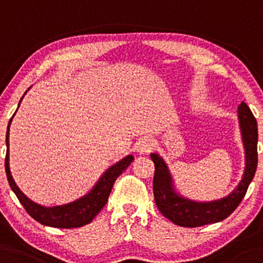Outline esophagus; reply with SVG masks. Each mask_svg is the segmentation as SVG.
<instances>
[{
    "label": "esophagus",
    "mask_w": 263,
    "mask_h": 263,
    "mask_svg": "<svg viewBox=\"0 0 263 263\" xmlns=\"http://www.w3.org/2000/svg\"><path fill=\"white\" fill-rule=\"evenodd\" d=\"M154 146H155L154 141H153L152 139H149V138H145V139H141L139 143L137 144L135 150H137L138 154L144 155V154H147V153L152 152V150L154 149Z\"/></svg>",
    "instance_id": "esophagus-1"
}]
</instances>
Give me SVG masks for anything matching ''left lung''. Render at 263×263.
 <instances>
[{
  "mask_svg": "<svg viewBox=\"0 0 263 263\" xmlns=\"http://www.w3.org/2000/svg\"><path fill=\"white\" fill-rule=\"evenodd\" d=\"M241 135H242L246 166L242 180L231 194L214 201L200 202L186 199L174 189V181L166 163L158 154H150L154 161L155 174L153 181L155 203L159 211L175 225L182 227H197L219 222L235 211L242 201L250 182L257 167V122L245 102L238 105Z\"/></svg>",
  "mask_w": 263,
  "mask_h": 263,
  "instance_id": "left-lung-1",
  "label": "left lung"
}]
</instances>
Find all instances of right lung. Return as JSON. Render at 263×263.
<instances>
[{
	"label": "right lung",
	"instance_id": "right-lung-1",
	"mask_svg": "<svg viewBox=\"0 0 263 263\" xmlns=\"http://www.w3.org/2000/svg\"><path fill=\"white\" fill-rule=\"evenodd\" d=\"M22 98H21V100H22ZM12 118H11L10 123H8L7 134H6V145H7V153H6L5 159L6 175H7L8 184H10L11 189L16 194L17 199L22 203V206L27 211V214L32 219L38 221V222L42 223L44 226L58 227V229H73V227H81L92 222V220L104 208L105 203H107L108 197L110 195L111 187H113L117 178L132 164V161L134 160V156L128 155L120 161H118L117 164L111 165L103 174L102 178L97 181L96 186L87 195L81 197V199L76 200L73 202L66 203V205L46 208V206L38 205V203L29 200L20 190L16 182H14L12 175H11L10 161H8L10 160V154H8V145H10L8 137H10V133L8 132H10V125L11 122H12Z\"/></svg>",
	"mask_w": 263,
	"mask_h": 263
}]
</instances>
